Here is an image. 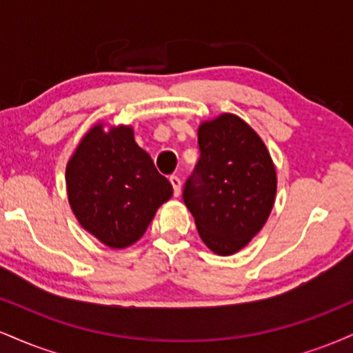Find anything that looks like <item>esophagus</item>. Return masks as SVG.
<instances>
[{
  "label": "esophagus",
  "instance_id": "34e87169",
  "mask_svg": "<svg viewBox=\"0 0 353 353\" xmlns=\"http://www.w3.org/2000/svg\"><path fill=\"white\" fill-rule=\"evenodd\" d=\"M169 181H171V184H172V189H174V196H179L181 194V185H182V182H181V179L177 176H171L169 177Z\"/></svg>",
  "mask_w": 353,
  "mask_h": 353
}]
</instances>
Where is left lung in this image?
<instances>
[{
  "instance_id": "left-lung-1",
  "label": "left lung",
  "mask_w": 353,
  "mask_h": 353,
  "mask_svg": "<svg viewBox=\"0 0 353 353\" xmlns=\"http://www.w3.org/2000/svg\"><path fill=\"white\" fill-rule=\"evenodd\" d=\"M201 157L184 202L197 232L217 255H232L261 232L272 212L277 172L269 149L244 119L222 112L197 129Z\"/></svg>"
}]
</instances>
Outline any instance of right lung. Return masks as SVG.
Masks as SVG:
<instances>
[{"instance_id": "right-lung-1", "label": "right lung", "mask_w": 353, "mask_h": 353, "mask_svg": "<svg viewBox=\"0 0 353 353\" xmlns=\"http://www.w3.org/2000/svg\"><path fill=\"white\" fill-rule=\"evenodd\" d=\"M66 189L81 228L111 249L136 244L172 196L129 124L89 129L68 161Z\"/></svg>"}]
</instances>
